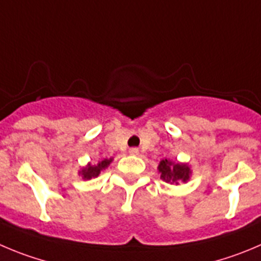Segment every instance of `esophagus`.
<instances>
[{"label":"esophagus","mask_w":261,"mask_h":261,"mask_svg":"<svg viewBox=\"0 0 261 261\" xmlns=\"http://www.w3.org/2000/svg\"><path fill=\"white\" fill-rule=\"evenodd\" d=\"M128 152H130V154H133V155L139 154V149H138V148H131V149L128 150Z\"/></svg>","instance_id":"obj_1"}]
</instances>
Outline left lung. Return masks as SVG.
<instances>
[{"mask_svg": "<svg viewBox=\"0 0 261 261\" xmlns=\"http://www.w3.org/2000/svg\"><path fill=\"white\" fill-rule=\"evenodd\" d=\"M158 171L161 172V177L170 184H179L180 181H187L189 179V174H191L187 165L174 164L169 160L161 161Z\"/></svg>", "mask_w": 261, "mask_h": 261, "instance_id": "obj_1", "label": "left lung"}]
</instances>
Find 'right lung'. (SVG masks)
Listing matches in <instances>:
<instances>
[{
  "mask_svg": "<svg viewBox=\"0 0 261 261\" xmlns=\"http://www.w3.org/2000/svg\"><path fill=\"white\" fill-rule=\"evenodd\" d=\"M111 162H112V160H104V161H101V162H99L96 166H91V165H89L86 169L82 170V176H84L85 179L96 177L97 175L100 174L101 170L106 169V167H108V165L111 164Z\"/></svg>",
  "mask_w": 261,
  "mask_h": 261,
  "instance_id": "1",
  "label": "right lung"
}]
</instances>
